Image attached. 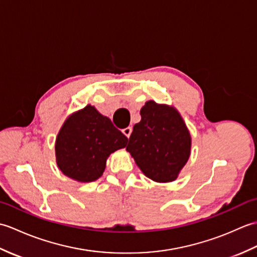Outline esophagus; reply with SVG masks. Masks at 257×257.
Returning <instances> with one entry per match:
<instances>
[{
  "label": "esophagus",
  "mask_w": 257,
  "mask_h": 257,
  "mask_svg": "<svg viewBox=\"0 0 257 257\" xmlns=\"http://www.w3.org/2000/svg\"><path fill=\"white\" fill-rule=\"evenodd\" d=\"M132 133H133V128H132V127H127V128L122 129V134H123L127 138L130 137V135H132Z\"/></svg>",
  "instance_id": "1"
}]
</instances>
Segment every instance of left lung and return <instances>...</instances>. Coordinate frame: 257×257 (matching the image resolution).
<instances>
[{"instance_id":"8db88e82","label":"left lung","mask_w":257,"mask_h":257,"mask_svg":"<svg viewBox=\"0 0 257 257\" xmlns=\"http://www.w3.org/2000/svg\"><path fill=\"white\" fill-rule=\"evenodd\" d=\"M125 147L147 177L156 182H171L190 157L191 137L174 108L147 101L140 110Z\"/></svg>"}]
</instances>
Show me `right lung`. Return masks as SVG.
<instances>
[{
  "label": "right lung",
  "instance_id": "add662e5",
  "mask_svg": "<svg viewBox=\"0 0 257 257\" xmlns=\"http://www.w3.org/2000/svg\"><path fill=\"white\" fill-rule=\"evenodd\" d=\"M128 138L95 107L86 106L72 114L56 139V159L61 171L79 182L99 178L111 152L124 148Z\"/></svg>",
  "mask_w": 257,
  "mask_h": 257
}]
</instances>
